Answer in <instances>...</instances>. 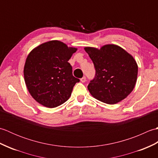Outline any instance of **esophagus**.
Instances as JSON below:
<instances>
[{
	"label": "esophagus",
	"mask_w": 158,
	"mask_h": 158,
	"mask_svg": "<svg viewBox=\"0 0 158 158\" xmlns=\"http://www.w3.org/2000/svg\"><path fill=\"white\" fill-rule=\"evenodd\" d=\"M85 81H86V77H83L81 79V81L82 83H84V82H85Z\"/></svg>",
	"instance_id": "1"
}]
</instances>
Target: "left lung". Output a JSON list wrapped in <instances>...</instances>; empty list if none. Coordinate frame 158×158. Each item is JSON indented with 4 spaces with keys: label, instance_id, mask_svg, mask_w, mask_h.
Masks as SVG:
<instances>
[{
    "label": "left lung",
    "instance_id": "1",
    "mask_svg": "<svg viewBox=\"0 0 158 158\" xmlns=\"http://www.w3.org/2000/svg\"><path fill=\"white\" fill-rule=\"evenodd\" d=\"M94 65L95 77L88 86L92 96L109 105L126 98L135 88L138 66L133 57L119 46L106 45L100 49L87 47Z\"/></svg>",
    "mask_w": 158,
    "mask_h": 158
}]
</instances>
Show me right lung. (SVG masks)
Here are the masks:
<instances>
[{"label":"right lung","instance_id":"obj_1","mask_svg":"<svg viewBox=\"0 0 158 158\" xmlns=\"http://www.w3.org/2000/svg\"><path fill=\"white\" fill-rule=\"evenodd\" d=\"M77 48L59 41H50L32 50L26 58L23 75L29 93L36 102L49 108L68 100L80 80L73 75L68 62Z\"/></svg>","mask_w":158,"mask_h":158}]
</instances>
